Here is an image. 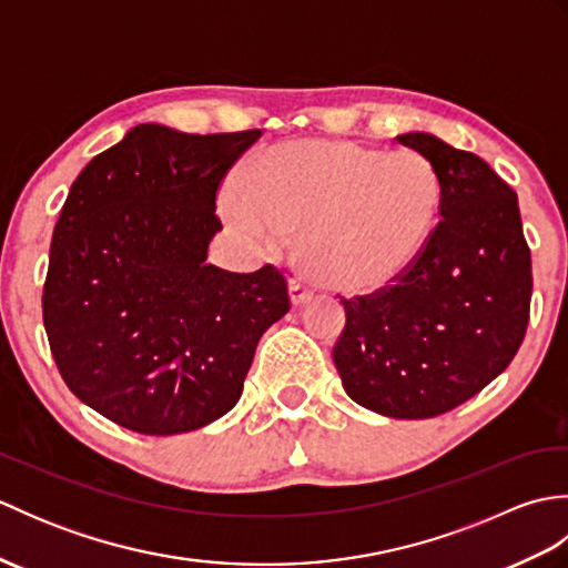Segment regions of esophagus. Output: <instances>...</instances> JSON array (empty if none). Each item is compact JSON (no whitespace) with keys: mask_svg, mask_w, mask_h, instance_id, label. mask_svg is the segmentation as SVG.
Wrapping results in <instances>:
<instances>
[{"mask_svg":"<svg viewBox=\"0 0 568 568\" xmlns=\"http://www.w3.org/2000/svg\"><path fill=\"white\" fill-rule=\"evenodd\" d=\"M312 295H315V293L310 291V285L303 281V277H293V281H291V300H293L295 307L310 303Z\"/></svg>","mask_w":568,"mask_h":568,"instance_id":"34e87169","label":"esophagus"}]
</instances>
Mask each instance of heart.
Segmentation results:
<instances>
[{"mask_svg": "<svg viewBox=\"0 0 568 568\" xmlns=\"http://www.w3.org/2000/svg\"><path fill=\"white\" fill-rule=\"evenodd\" d=\"M439 180L417 153L352 141L300 139L253 159L244 185L222 190L226 224L261 251L300 232V253L342 291H376L425 248L439 212Z\"/></svg>", "mask_w": 568, "mask_h": 568, "instance_id": "obj_1", "label": "heart"}]
</instances>
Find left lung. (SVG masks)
Returning <instances> with one entry per match:
<instances>
[{"label":"left lung","mask_w":568,"mask_h":568,"mask_svg":"<svg viewBox=\"0 0 568 568\" xmlns=\"http://www.w3.org/2000/svg\"><path fill=\"white\" fill-rule=\"evenodd\" d=\"M397 143L432 163L439 224L405 273L342 300L334 364L354 403L395 419L449 413L510 366L532 300L517 195L476 153L432 134Z\"/></svg>","instance_id":"8db88e82"}]
</instances>
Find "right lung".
<instances>
[{
  "mask_svg": "<svg viewBox=\"0 0 568 568\" xmlns=\"http://www.w3.org/2000/svg\"><path fill=\"white\" fill-rule=\"evenodd\" d=\"M258 139L139 124L68 192L43 324L68 388L119 427L165 437L226 415L263 332L291 310L275 265L207 263L216 190Z\"/></svg>",
  "mask_w": 568,
  "mask_h": 568,
  "instance_id": "obj_1",
  "label": "right lung"
}]
</instances>
